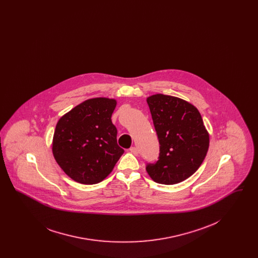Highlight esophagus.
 I'll list each match as a JSON object with an SVG mask.
<instances>
[{
    "instance_id": "esophagus-1",
    "label": "esophagus",
    "mask_w": 258,
    "mask_h": 258,
    "mask_svg": "<svg viewBox=\"0 0 258 258\" xmlns=\"http://www.w3.org/2000/svg\"><path fill=\"white\" fill-rule=\"evenodd\" d=\"M130 151H131V153L132 154H134L135 156H137L138 155V149L136 147H132L130 149Z\"/></svg>"
}]
</instances>
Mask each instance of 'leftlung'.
<instances>
[{
  "instance_id": "left-lung-1",
  "label": "left lung",
  "mask_w": 258,
  "mask_h": 258,
  "mask_svg": "<svg viewBox=\"0 0 258 258\" xmlns=\"http://www.w3.org/2000/svg\"><path fill=\"white\" fill-rule=\"evenodd\" d=\"M160 142V157L147 164L149 176L159 184L181 183L197 171L209 149V134L195 105L162 94L147 98Z\"/></svg>"
}]
</instances>
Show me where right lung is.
<instances>
[{
  "label": "right lung",
  "mask_w": 258,
  "mask_h": 258,
  "mask_svg": "<svg viewBox=\"0 0 258 258\" xmlns=\"http://www.w3.org/2000/svg\"><path fill=\"white\" fill-rule=\"evenodd\" d=\"M116 99H87L58 121L52 152L63 172L77 183L104 180L123 154L117 144V128L111 116Z\"/></svg>",
  "instance_id": "right-lung-1"
}]
</instances>
